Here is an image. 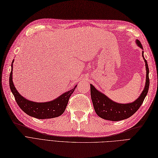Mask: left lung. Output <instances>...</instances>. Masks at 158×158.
<instances>
[{"instance_id":"8db88e82","label":"left lung","mask_w":158,"mask_h":158,"mask_svg":"<svg viewBox=\"0 0 158 158\" xmlns=\"http://www.w3.org/2000/svg\"><path fill=\"white\" fill-rule=\"evenodd\" d=\"M136 43L141 48H143L141 42L139 40L136 41ZM142 56L146 63V82L141 95L138 98L132 103L130 104H118L109 99L108 98L103 94L98 91L97 89L90 84V94L91 98L93 103L94 108L97 115L100 118L108 120L110 121H120L125 120L131 116L136 112L146 98L149 86H150V79H149V68L146 60L143 56V52Z\"/></svg>"}]
</instances>
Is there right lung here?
Here are the masks:
<instances>
[{
    "label": "right lung",
    "mask_w": 158,
    "mask_h": 158,
    "mask_svg": "<svg viewBox=\"0 0 158 158\" xmlns=\"http://www.w3.org/2000/svg\"><path fill=\"white\" fill-rule=\"evenodd\" d=\"M9 77V85L11 92L13 94L15 100L20 108L24 112L32 117L38 119H47L56 118L62 115L66 110V106L72 93L74 92L76 86L70 90L63 94L56 100L44 103H38L25 99L16 89L12 82V64Z\"/></svg>",
    "instance_id": "add662e5"
}]
</instances>
